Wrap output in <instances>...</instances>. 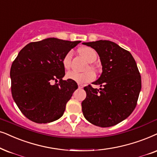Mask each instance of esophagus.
I'll use <instances>...</instances> for the list:
<instances>
[{
  "mask_svg": "<svg viewBox=\"0 0 157 157\" xmlns=\"http://www.w3.org/2000/svg\"><path fill=\"white\" fill-rule=\"evenodd\" d=\"M78 89H82L83 88V85L81 84V83H78Z\"/></svg>",
  "mask_w": 157,
  "mask_h": 157,
  "instance_id": "obj_1",
  "label": "esophagus"
}]
</instances>
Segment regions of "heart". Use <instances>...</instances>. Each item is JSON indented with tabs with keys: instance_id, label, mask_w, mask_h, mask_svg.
<instances>
[{
	"instance_id": "b5f03b06",
	"label": "heart",
	"mask_w": 157,
	"mask_h": 157,
	"mask_svg": "<svg viewBox=\"0 0 157 157\" xmlns=\"http://www.w3.org/2000/svg\"><path fill=\"white\" fill-rule=\"evenodd\" d=\"M80 52L82 56L84 57L85 59L89 63H92L94 61L96 60L97 54L96 50L94 49L90 48V47H84V48H81ZM73 57V52L68 51L67 53L65 55V56L63 58L62 63L63 66L66 69H68L71 68V60H72ZM90 68L92 70L94 71L95 68L93 66H90ZM66 78L70 80L74 81L78 83L81 84H84L90 81H93L95 78V75L94 72L91 70H88L84 72L79 73L77 71H69L66 74Z\"/></svg>"
}]
</instances>
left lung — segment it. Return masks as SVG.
<instances>
[{
	"mask_svg": "<svg viewBox=\"0 0 157 157\" xmlns=\"http://www.w3.org/2000/svg\"><path fill=\"white\" fill-rule=\"evenodd\" d=\"M97 52L102 73L91 85L85 86L86 97L81 103L83 116L93 125L111 127L127 118L136 107L141 77L131 52L108 40L83 42Z\"/></svg>",
	"mask_w": 157,
	"mask_h": 157,
	"instance_id": "left-lung-1",
	"label": "left lung"
}]
</instances>
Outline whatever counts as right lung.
Listing matches in <instances>:
<instances>
[{
	"mask_svg": "<svg viewBox=\"0 0 157 157\" xmlns=\"http://www.w3.org/2000/svg\"><path fill=\"white\" fill-rule=\"evenodd\" d=\"M81 41L48 38L22 48L12 63L11 94L23 115L36 123L60 118L78 88L76 81L63 80V58ZM56 83L52 85V83Z\"/></svg>",
	"mask_w": 157,
	"mask_h": 157,
	"instance_id": "add662e5",
	"label": "right lung"
}]
</instances>
